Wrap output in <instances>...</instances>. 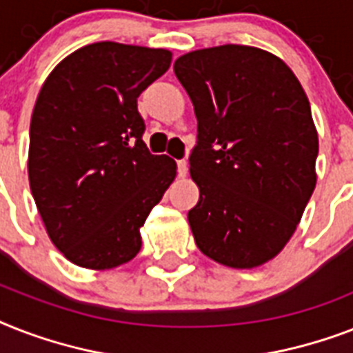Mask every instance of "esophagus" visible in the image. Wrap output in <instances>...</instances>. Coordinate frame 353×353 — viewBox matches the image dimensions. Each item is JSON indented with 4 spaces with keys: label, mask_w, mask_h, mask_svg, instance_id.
I'll list each match as a JSON object with an SVG mask.
<instances>
[{
    "label": "esophagus",
    "mask_w": 353,
    "mask_h": 353,
    "mask_svg": "<svg viewBox=\"0 0 353 353\" xmlns=\"http://www.w3.org/2000/svg\"><path fill=\"white\" fill-rule=\"evenodd\" d=\"M177 174H179V177H187V174H188V163L185 159L177 161Z\"/></svg>",
    "instance_id": "1"
}]
</instances>
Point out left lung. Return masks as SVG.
<instances>
[{
  "instance_id": "8db88e82",
  "label": "left lung",
  "mask_w": 353,
  "mask_h": 353,
  "mask_svg": "<svg viewBox=\"0 0 353 353\" xmlns=\"http://www.w3.org/2000/svg\"><path fill=\"white\" fill-rule=\"evenodd\" d=\"M174 73L198 119L188 210L196 245L232 269L273 260L317 185L319 135L306 91L284 60L251 46L183 54Z\"/></svg>"
}]
</instances>
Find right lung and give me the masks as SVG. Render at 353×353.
I'll use <instances>...</instances> for the list:
<instances>
[{
    "mask_svg": "<svg viewBox=\"0 0 353 353\" xmlns=\"http://www.w3.org/2000/svg\"><path fill=\"white\" fill-rule=\"evenodd\" d=\"M168 49L97 41L65 57L30 117L29 185L46 231L80 268L135 258L141 227L176 179L168 155L143 141L137 99L170 68Z\"/></svg>",
    "mask_w": 353,
    "mask_h": 353,
    "instance_id": "1",
    "label": "right lung"
}]
</instances>
